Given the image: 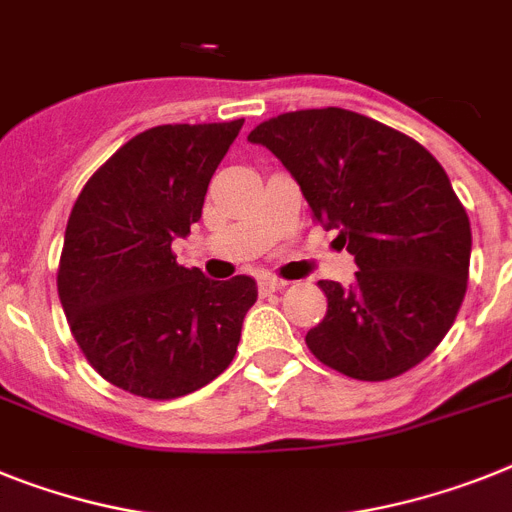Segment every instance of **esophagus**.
Listing matches in <instances>:
<instances>
[{"instance_id":"34e87169","label":"esophagus","mask_w":512,"mask_h":512,"mask_svg":"<svg viewBox=\"0 0 512 512\" xmlns=\"http://www.w3.org/2000/svg\"><path fill=\"white\" fill-rule=\"evenodd\" d=\"M283 286H286V281H281V278H273V276H265L257 281V291H260V296L276 294V291H281Z\"/></svg>"}]
</instances>
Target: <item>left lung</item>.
<instances>
[{
	"instance_id": "left-lung-1",
	"label": "left lung",
	"mask_w": 512,
	"mask_h": 512,
	"mask_svg": "<svg viewBox=\"0 0 512 512\" xmlns=\"http://www.w3.org/2000/svg\"><path fill=\"white\" fill-rule=\"evenodd\" d=\"M247 140L281 158L312 218L341 231L359 268L349 289L317 283L328 312L304 338L309 351L367 382L424 362L461 309L471 260V223L437 158L414 137L336 106L278 114Z\"/></svg>"
}]
</instances>
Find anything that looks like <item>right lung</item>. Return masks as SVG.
Instances as JSON below:
<instances>
[{"instance_id": "obj_1", "label": "right lung", "mask_w": 512, "mask_h": 512, "mask_svg": "<svg viewBox=\"0 0 512 512\" xmlns=\"http://www.w3.org/2000/svg\"><path fill=\"white\" fill-rule=\"evenodd\" d=\"M242 124L140 132L72 205L59 302L90 367L127 393L171 401L216 380L234 359L255 281H210L176 263L171 242L200 221L210 176Z\"/></svg>"}]
</instances>
